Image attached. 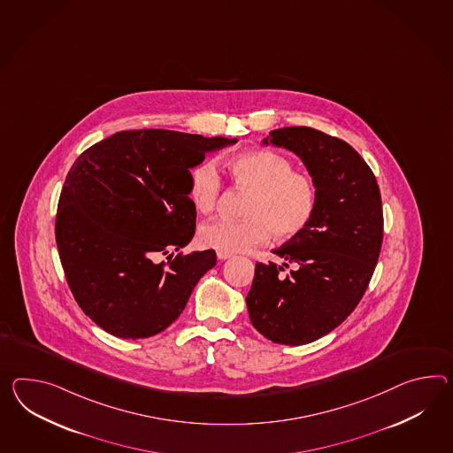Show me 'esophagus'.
I'll return each mask as SVG.
<instances>
[{"mask_svg": "<svg viewBox=\"0 0 453 453\" xmlns=\"http://www.w3.org/2000/svg\"><path fill=\"white\" fill-rule=\"evenodd\" d=\"M218 258L219 260H227V258H231L232 254H227V252H218Z\"/></svg>", "mask_w": 453, "mask_h": 453, "instance_id": "34e87169", "label": "esophagus"}]
</instances>
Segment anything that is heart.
Here are the masks:
<instances>
[{
  "instance_id": "obj_1",
  "label": "heart",
  "mask_w": 453,
  "mask_h": 453,
  "mask_svg": "<svg viewBox=\"0 0 453 453\" xmlns=\"http://www.w3.org/2000/svg\"><path fill=\"white\" fill-rule=\"evenodd\" d=\"M224 172L239 189L249 193L242 221L214 219L199 229V242L218 252L237 254L265 243L296 237L308 227L316 211L314 181L295 172L287 157L272 150H245L222 162ZM221 178L216 166L201 164L189 175V198L201 214L216 208Z\"/></svg>"
}]
</instances>
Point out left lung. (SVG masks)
<instances>
[{"instance_id":"left-lung-1","label":"left lung","mask_w":453,"mask_h":453,"mask_svg":"<svg viewBox=\"0 0 453 453\" xmlns=\"http://www.w3.org/2000/svg\"><path fill=\"white\" fill-rule=\"evenodd\" d=\"M262 142L301 158L318 199L308 227L273 250L283 264L255 265L245 301L266 339L303 345L341 326L364 296L383 242L380 188L352 145L318 129L281 127Z\"/></svg>"}]
</instances>
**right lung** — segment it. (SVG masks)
I'll return each instance as SVG.
<instances>
[{
	"label": "right lung",
	"instance_id": "right-lung-1",
	"mask_svg": "<svg viewBox=\"0 0 453 453\" xmlns=\"http://www.w3.org/2000/svg\"><path fill=\"white\" fill-rule=\"evenodd\" d=\"M237 139L165 129L112 134L70 168L56 241L78 306L103 331L145 339L175 322L216 252L191 242L196 208L189 168ZM168 254L169 262L159 257Z\"/></svg>",
	"mask_w": 453,
	"mask_h": 453
}]
</instances>
